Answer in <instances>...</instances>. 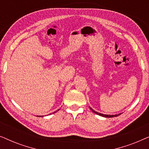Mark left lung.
Returning <instances> with one entry per match:
<instances>
[{"mask_svg":"<svg viewBox=\"0 0 149 149\" xmlns=\"http://www.w3.org/2000/svg\"><path fill=\"white\" fill-rule=\"evenodd\" d=\"M89 109H90L91 111H92L93 113L96 114V115H100V116H101V117H106V118H111V117H117V116H119V115H121V113H119V114H117V115H104V114H102V113H98V112H97V111H95L94 110H93L92 109H91V107H89Z\"/></svg>","mask_w":149,"mask_h":149,"instance_id":"obj_1","label":"left lung"}]
</instances>
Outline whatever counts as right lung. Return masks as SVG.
Wrapping results in <instances>:
<instances>
[{"label": "right lung", "instance_id": "1", "mask_svg": "<svg viewBox=\"0 0 149 149\" xmlns=\"http://www.w3.org/2000/svg\"><path fill=\"white\" fill-rule=\"evenodd\" d=\"M59 110H60V109H58V111H55V112H54V113H56V112H57V111H59ZM49 115H51V114H49ZM37 117H43V116H37Z\"/></svg>", "mask_w": 149, "mask_h": 149}]
</instances>
